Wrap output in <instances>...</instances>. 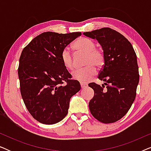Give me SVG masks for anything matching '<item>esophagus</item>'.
Wrapping results in <instances>:
<instances>
[{"instance_id": "esophagus-1", "label": "esophagus", "mask_w": 151, "mask_h": 151, "mask_svg": "<svg viewBox=\"0 0 151 151\" xmlns=\"http://www.w3.org/2000/svg\"><path fill=\"white\" fill-rule=\"evenodd\" d=\"M80 86H81L82 88H85L86 86H87V84L85 83H83V82H80Z\"/></svg>"}]
</instances>
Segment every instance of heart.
Instances as JSON below:
<instances>
[{"label": "heart", "mask_w": 151, "mask_h": 151, "mask_svg": "<svg viewBox=\"0 0 151 151\" xmlns=\"http://www.w3.org/2000/svg\"><path fill=\"white\" fill-rule=\"evenodd\" d=\"M73 47L77 52L85 53L86 56L84 64L86 67L76 70L72 73L73 79L81 82H87L96 75V67H100L104 65V57L100 50L96 49V44L87 38H80L74 42ZM61 60L67 69H73V60L71 51L68 48L64 49L61 53Z\"/></svg>", "instance_id": "heart-1"}]
</instances>
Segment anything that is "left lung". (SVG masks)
I'll list each match as a JSON object with an SVG mask.
<instances>
[{"label":"left lung","mask_w":151,"mask_h":151,"mask_svg":"<svg viewBox=\"0 0 151 151\" xmlns=\"http://www.w3.org/2000/svg\"><path fill=\"white\" fill-rule=\"evenodd\" d=\"M83 34L98 41L104 57L98 78L107 86L94 82L88 84L94 91L88 104L90 111L101 122H115L127 114L135 100L139 80L137 55L131 42L111 28Z\"/></svg>","instance_id":"obj_1"}]
</instances>
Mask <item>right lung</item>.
I'll return each instance as SVG.
<instances>
[{
  "label": "right lung",
  "mask_w": 151,
  "mask_h": 151,
  "mask_svg": "<svg viewBox=\"0 0 151 151\" xmlns=\"http://www.w3.org/2000/svg\"><path fill=\"white\" fill-rule=\"evenodd\" d=\"M80 36L81 32H44L22 51L18 69L20 93L28 111L39 122L53 124L65 118L70 99L81 88L61 60L63 49Z\"/></svg>",
  "instance_id": "obj_1"
}]
</instances>
